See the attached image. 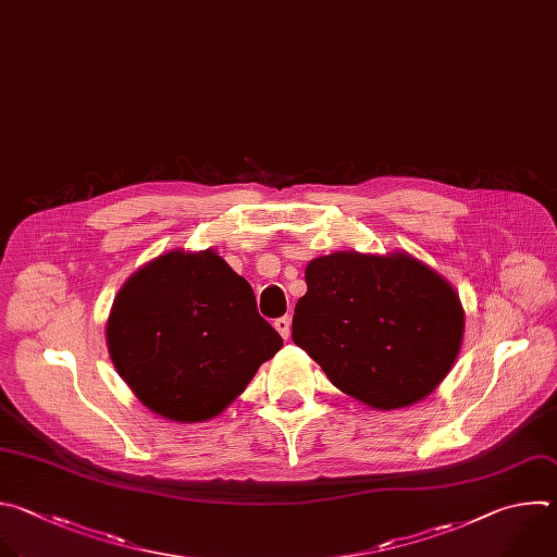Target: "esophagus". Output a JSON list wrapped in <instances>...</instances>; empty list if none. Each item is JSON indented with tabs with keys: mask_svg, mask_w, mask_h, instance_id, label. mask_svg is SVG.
I'll use <instances>...</instances> for the list:
<instances>
[{
	"mask_svg": "<svg viewBox=\"0 0 557 557\" xmlns=\"http://www.w3.org/2000/svg\"><path fill=\"white\" fill-rule=\"evenodd\" d=\"M274 329L281 333V338L287 341L292 336V318L289 315H283L278 320H274Z\"/></svg>",
	"mask_w": 557,
	"mask_h": 557,
	"instance_id": "obj_1",
	"label": "esophagus"
}]
</instances>
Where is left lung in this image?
Here are the masks:
<instances>
[{"label":"left lung","mask_w":557,"mask_h":557,"mask_svg":"<svg viewBox=\"0 0 557 557\" xmlns=\"http://www.w3.org/2000/svg\"><path fill=\"white\" fill-rule=\"evenodd\" d=\"M292 341L331 384L373 410L428 397L455 367L466 311L457 289L408 252L311 259Z\"/></svg>","instance_id":"left-lung-1"}]
</instances>
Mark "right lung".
<instances>
[{"label":"right lung","mask_w":557,"mask_h":557,"mask_svg":"<svg viewBox=\"0 0 557 557\" xmlns=\"http://www.w3.org/2000/svg\"><path fill=\"white\" fill-rule=\"evenodd\" d=\"M119 375L156 414L197 423L226 410L283 338L250 283L214 250H169L138 268L107 318Z\"/></svg>","instance_id":"add662e5"}]
</instances>
